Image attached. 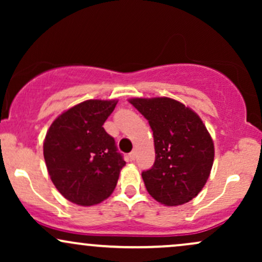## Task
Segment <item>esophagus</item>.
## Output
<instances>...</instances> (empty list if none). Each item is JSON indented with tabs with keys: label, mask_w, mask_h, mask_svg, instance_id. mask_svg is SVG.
<instances>
[{
	"label": "esophagus",
	"mask_w": 262,
	"mask_h": 262,
	"mask_svg": "<svg viewBox=\"0 0 262 262\" xmlns=\"http://www.w3.org/2000/svg\"><path fill=\"white\" fill-rule=\"evenodd\" d=\"M135 158H137V151H135V150H133V151H132L130 154H129V159H130V161H134Z\"/></svg>",
	"instance_id": "1"
}]
</instances>
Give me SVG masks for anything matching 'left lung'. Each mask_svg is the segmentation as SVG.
I'll return each mask as SVG.
<instances>
[{
  "label": "left lung",
  "mask_w": 262,
  "mask_h": 262,
  "mask_svg": "<svg viewBox=\"0 0 262 262\" xmlns=\"http://www.w3.org/2000/svg\"><path fill=\"white\" fill-rule=\"evenodd\" d=\"M154 135L155 162L143 171L146 191L169 207L193 200L208 180L214 144L196 112L169 97L130 98Z\"/></svg>",
  "instance_id": "obj_1"
}]
</instances>
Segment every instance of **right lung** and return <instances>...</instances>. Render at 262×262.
I'll return each mask as SVG.
<instances>
[{
  "label": "right lung",
  "mask_w": 262,
  "mask_h": 262,
  "mask_svg": "<svg viewBox=\"0 0 262 262\" xmlns=\"http://www.w3.org/2000/svg\"><path fill=\"white\" fill-rule=\"evenodd\" d=\"M117 102H81L60 114L47 132L43 151L48 172L70 202L98 204L116 188L125 161L103 124Z\"/></svg>",
  "instance_id": "obj_1"
}]
</instances>
